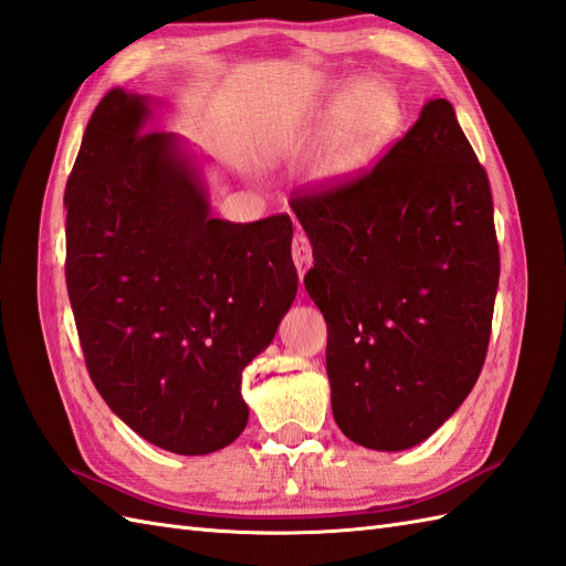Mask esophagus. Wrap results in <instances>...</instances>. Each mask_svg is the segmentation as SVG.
Segmentation results:
<instances>
[{
	"label": "esophagus",
	"instance_id": "1",
	"mask_svg": "<svg viewBox=\"0 0 566 566\" xmlns=\"http://www.w3.org/2000/svg\"><path fill=\"white\" fill-rule=\"evenodd\" d=\"M293 259H295V266L300 273V281L305 279L307 269L312 266V244L305 235H295L293 240Z\"/></svg>",
	"mask_w": 566,
	"mask_h": 566
}]
</instances>
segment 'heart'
<instances>
[{
    "label": "heart",
    "mask_w": 566,
    "mask_h": 566,
    "mask_svg": "<svg viewBox=\"0 0 566 566\" xmlns=\"http://www.w3.org/2000/svg\"><path fill=\"white\" fill-rule=\"evenodd\" d=\"M396 122V95L379 81H360L350 91H336L322 115V132L328 134V142L316 175L326 182H340L360 172L389 139Z\"/></svg>",
    "instance_id": "1"
}]
</instances>
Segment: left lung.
<instances>
[{
  "instance_id": "8db88e82",
  "label": "left lung",
  "mask_w": 566,
  "mask_h": 566,
  "mask_svg": "<svg viewBox=\"0 0 566 566\" xmlns=\"http://www.w3.org/2000/svg\"><path fill=\"white\" fill-rule=\"evenodd\" d=\"M291 206L340 432L377 451L424 442L475 387L500 283L488 172L451 103L427 101L369 172Z\"/></svg>"
}]
</instances>
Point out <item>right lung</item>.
Wrapping results in <instances>:
<instances>
[{"mask_svg":"<svg viewBox=\"0 0 566 566\" xmlns=\"http://www.w3.org/2000/svg\"><path fill=\"white\" fill-rule=\"evenodd\" d=\"M150 103L113 88L93 109L64 191L66 291L109 410L203 457L242 434V369L295 300L293 220L213 218L185 142L148 132Z\"/></svg>","mask_w":566,"mask_h":566,"instance_id":"obj_1","label":"right lung"}]
</instances>
